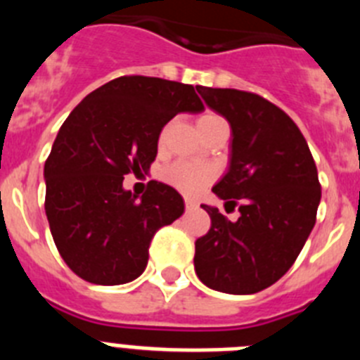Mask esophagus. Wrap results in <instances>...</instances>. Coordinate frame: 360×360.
<instances>
[{
  "instance_id": "1",
  "label": "esophagus",
  "mask_w": 360,
  "mask_h": 360,
  "mask_svg": "<svg viewBox=\"0 0 360 360\" xmlns=\"http://www.w3.org/2000/svg\"><path fill=\"white\" fill-rule=\"evenodd\" d=\"M186 207L189 209V211H191V209H196V207H198V202H196V200L186 198Z\"/></svg>"
}]
</instances>
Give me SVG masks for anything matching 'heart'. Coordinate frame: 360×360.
Segmentation results:
<instances>
[{
    "instance_id": "1",
    "label": "heart",
    "mask_w": 360,
    "mask_h": 360,
    "mask_svg": "<svg viewBox=\"0 0 360 360\" xmlns=\"http://www.w3.org/2000/svg\"><path fill=\"white\" fill-rule=\"evenodd\" d=\"M218 120L224 119H219L214 113H205V115H202L198 119V126L218 122ZM162 176H164L165 182H169L171 186L176 187L178 191H182L184 195H198L203 187L209 186V184L214 180L216 171L211 165L178 160L173 162L171 165H167V167L162 171Z\"/></svg>"
}]
</instances>
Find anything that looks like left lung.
<instances>
[{"instance_id":"8db88e82","label":"left lung","mask_w":360,"mask_h":360,"mask_svg":"<svg viewBox=\"0 0 360 360\" xmlns=\"http://www.w3.org/2000/svg\"><path fill=\"white\" fill-rule=\"evenodd\" d=\"M211 110L231 124L229 169L212 187L236 221L202 205L211 229L195 243L203 285L225 294H256L294 265L316 225L321 186L316 162L294 120L249 91L196 86Z\"/></svg>"}]
</instances>
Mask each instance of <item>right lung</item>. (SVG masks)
<instances>
[{
    "label": "right lung",
    "mask_w": 360,
    "mask_h": 360,
    "mask_svg": "<svg viewBox=\"0 0 360 360\" xmlns=\"http://www.w3.org/2000/svg\"><path fill=\"white\" fill-rule=\"evenodd\" d=\"M202 111L191 84L129 75L70 113L44 164V211L57 250L79 278L111 287L144 272L151 238L184 214V198L157 180L139 198L122 187L124 174L149 171L174 115Z\"/></svg>",
    "instance_id": "obj_1"
}]
</instances>
